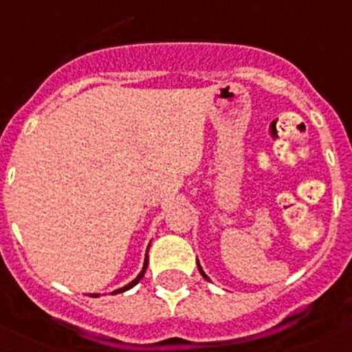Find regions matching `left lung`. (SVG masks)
Returning a JSON list of instances; mask_svg holds the SVG:
<instances>
[{"label":"left lung","instance_id":"left-lung-1","mask_svg":"<svg viewBox=\"0 0 352 352\" xmlns=\"http://www.w3.org/2000/svg\"><path fill=\"white\" fill-rule=\"evenodd\" d=\"M197 266H199V271H200V274H202L204 278H206V280H207V282H210V280H209V276H207V274H206V273H204V270H202V267H200L199 261H197Z\"/></svg>","mask_w":352,"mask_h":352}]
</instances>
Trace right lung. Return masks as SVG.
<instances>
[{
    "mask_svg": "<svg viewBox=\"0 0 352 352\" xmlns=\"http://www.w3.org/2000/svg\"><path fill=\"white\" fill-rule=\"evenodd\" d=\"M148 247H150V245H148ZM146 266H148V250H146V256H145V263H143V270H142V271H140V274H138V276H136V278H135V280H133V282H131V283H128V285H126V287H122V289H117V290H113V292H112V294H120V292H126V290L133 289V287H135V285H136V283H138V282H140V280H142V278H143V276H145V271H146ZM93 296H95V297H98V294H93Z\"/></svg>",
    "mask_w": 352,
    "mask_h": 352,
    "instance_id": "1",
    "label": "right lung"
}]
</instances>
